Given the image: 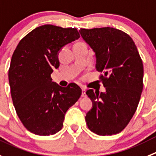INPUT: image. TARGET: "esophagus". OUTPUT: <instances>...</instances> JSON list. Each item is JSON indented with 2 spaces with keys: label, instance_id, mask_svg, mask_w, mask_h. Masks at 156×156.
Masks as SVG:
<instances>
[{
  "label": "esophagus",
  "instance_id": "34e87169",
  "mask_svg": "<svg viewBox=\"0 0 156 156\" xmlns=\"http://www.w3.org/2000/svg\"><path fill=\"white\" fill-rule=\"evenodd\" d=\"M86 91H85V89H84V88H82V93H81V97H83V98H85L86 97Z\"/></svg>",
  "mask_w": 156,
  "mask_h": 156
}]
</instances>
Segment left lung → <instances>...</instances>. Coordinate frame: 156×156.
I'll use <instances>...</instances> for the list:
<instances>
[{
  "instance_id": "1",
  "label": "left lung",
  "mask_w": 156,
  "mask_h": 156,
  "mask_svg": "<svg viewBox=\"0 0 156 156\" xmlns=\"http://www.w3.org/2000/svg\"><path fill=\"white\" fill-rule=\"evenodd\" d=\"M79 33L95 54L96 70L105 92L89 89L92 101L88 128L98 135L122 132L133 117L143 88V65L132 37L113 27L81 28Z\"/></svg>"
}]
</instances>
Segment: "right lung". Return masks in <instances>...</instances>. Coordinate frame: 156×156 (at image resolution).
Returning <instances> with one entry per match:
<instances>
[{
  "instance_id": "1",
  "label": "right lung",
  "mask_w": 156,
  "mask_h": 156,
  "mask_svg": "<svg viewBox=\"0 0 156 156\" xmlns=\"http://www.w3.org/2000/svg\"><path fill=\"white\" fill-rule=\"evenodd\" d=\"M79 37L76 28L45 24L21 39L13 53L8 71L11 98L17 116L32 133L48 136L59 132L66 112L81 96L76 84L64 88L51 78L60 65L59 51Z\"/></svg>"
}]
</instances>
